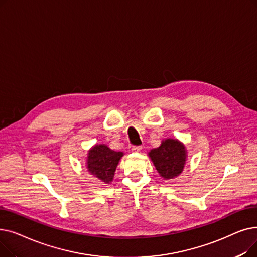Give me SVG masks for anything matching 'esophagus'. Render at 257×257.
Segmentation results:
<instances>
[{
  "instance_id": "obj_1",
  "label": "esophagus",
  "mask_w": 257,
  "mask_h": 257,
  "mask_svg": "<svg viewBox=\"0 0 257 257\" xmlns=\"http://www.w3.org/2000/svg\"><path fill=\"white\" fill-rule=\"evenodd\" d=\"M142 149H143L142 146H133L131 150H132L133 152H140Z\"/></svg>"
}]
</instances>
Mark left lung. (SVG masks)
Wrapping results in <instances>:
<instances>
[{"instance_id":"obj_1","label":"left lung","mask_w":257,"mask_h":257,"mask_svg":"<svg viewBox=\"0 0 257 257\" xmlns=\"http://www.w3.org/2000/svg\"><path fill=\"white\" fill-rule=\"evenodd\" d=\"M161 177L174 179L182 173L186 161L185 146L178 140L167 139L148 153Z\"/></svg>"}]
</instances>
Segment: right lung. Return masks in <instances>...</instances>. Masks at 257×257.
<instances>
[{
  "instance_id": "add662e5",
  "label": "right lung",
  "mask_w": 257,
  "mask_h": 257,
  "mask_svg": "<svg viewBox=\"0 0 257 257\" xmlns=\"http://www.w3.org/2000/svg\"><path fill=\"white\" fill-rule=\"evenodd\" d=\"M123 152H116L106 145H96L88 151L86 166L88 172L104 183H110Z\"/></svg>"
}]
</instances>
